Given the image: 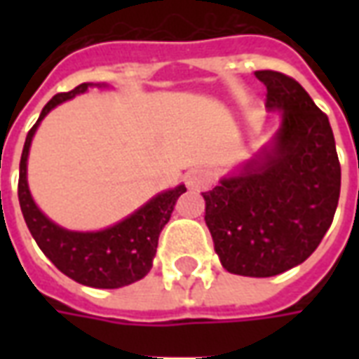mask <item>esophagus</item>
Masks as SVG:
<instances>
[{
    "label": "esophagus",
    "instance_id": "esophagus-1",
    "mask_svg": "<svg viewBox=\"0 0 359 359\" xmlns=\"http://www.w3.org/2000/svg\"><path fill=\"white\" fill-rule=\"evenodd\" d=\"M187 187L190 190H196V192H202V190H208L213 182V175L205 169H192V171L187 172Z\"/></svg>",
    "mask_w": 359,
    "mask_h": 359
}]
</instances>
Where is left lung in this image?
I'll return each mask as SVG.
<instances>
[{"instance_id": "8db88e82", "label": "left lung", "mask_w": 359, "mask_h": 359, "mask_svg": "<svg viewBox=\"0 0 359 359\" xmlns=\"http://www.w3.org/2000/svg\"><path fill=\"white\" fill-rule=\"evenodd\" d=\"M277 133L226 175L205 200V225L221 265L242 277H275L306 262L334 217L340 163L329 118L298 82L256 71Z\"/></svg>"}]
</instances>
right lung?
Instances as JSON below:
<instances>
[{"instance_id": "add662e5", "label": "right lung", "mask_w": 359, "mask_h": 359, "mask_svg": "<svg viewBox=\"0 0 359 359\" xmlns=\"http://www.w3.org/2000/svg\"><path fill=\"white\" fill-rule=\"evenodd\" d=\"M90 86L102 88L105 84L84 82L71 92L53 95L46 103L36 125L28 130L20 156L19 203L22 217L27 221L28 231L34 236L36 244L61 273L92 288H121L133 285L149 273L156 257L159 233L171 219L175 203L180 194L187 192V187L179 184L154 196L128 217L103 231H69L43 215L28 190L27 161L30 144L38 130V125L53 107H57L59 103L67 100H73L74 95L84 94Z\"/></svg>"}]
</instances>
